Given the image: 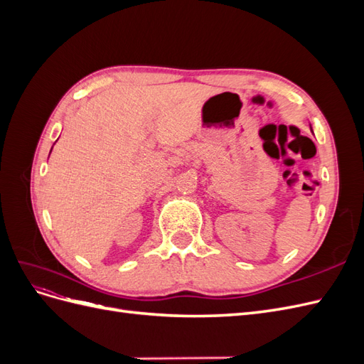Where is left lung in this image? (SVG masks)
Masks as SVG:
<instances>
[{"mask_svg": "<svg viewBox=\"0 0 364 364\" xmlns=\"http://www.w3.org/2000/svg\"><path fill=\"white\" fill-rule=\"evenodd\" d=\"M310 127H311V126H310ZM311 132H313V129H311Z\"/></svg>", "mask_w": 364, "mask_h": 364, "instance_id": "obj_1", "label": "left lung"}]
</instances>
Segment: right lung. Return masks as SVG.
I'll return each mask as SVG.
<instances>
[{
	"label": "right lung",
	"mask_w": 364,
	"mask_h": 364,
	"mask_svg": "<svg viewBox=\"0 0 364 364\" xmlns=\"http://www.w3.org/2000/svg\"><path fill=\"white\" fill-rule=\"evenodd\" d=\"M51 149H53V147H51ZM50 153H51V151H50Z\"/></svg>",
	"instance_id": "add662e5"
}]
</instances>
